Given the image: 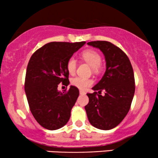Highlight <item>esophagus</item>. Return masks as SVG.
I'll return each mask as SVG.
<instances>
[{
	"instance_id": "esophagus-1",
	"label": "esophagus",
	"mask_w": 158,
	"mask_h": 158,
	"mask_svg": "<svg viewBox=\"0 0 158 158\" xmlns=\"http://www.w3.org/2000/svg\"><path fill=\"white\" fill-rule=\"evenodd\" d=\"M79 94H80L81 95H85V92L84 91V90H79Z\"/></svg>"
}]
</instances>
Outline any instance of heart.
Listing matches in <instances>:
<instances>
[{
    "mask_svg": "<svg viewBox=\"0 0 158 158\" xmlns=\"http://www.w3.org/2000/svg\"><path fill=\"white\" fill-rule=\"evenodd\" d=\"M81 58L92 67L94 72L97 73V72L99 71L100 64L101 61H102V57L97 51L91 50V49L83 50L81 53ZM77 61L75 58H69L66 63V68L68 73L71 74V75L75 73L76 70H77ZM71 83L73 86L77 87L79 89H85L88 87L90 86L93 81H92L91 79H88V78L78 77L72 79Z\"/></svg>",
    "mask_w": 158,
    "mask_h": 158,
    "instance_id": "1",
    "label": "heart"
}]
</instances>
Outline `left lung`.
Here are the masks:
<instances>
[{"label": "left lung", "mask_w": 158, "mask_h": 158, "mask_svg": "<svg viewBox=\"0 0 158 158\" xmlns=\"http://www.w3.org/2000/svg\"><path fill=\"white\" fill-rule=\"evenodd\" d=\"M88 45L99 48L104 54L106 70L102 79L87 94L89 102L85 108L92 126L102 130L115 128L131 108L135 91L133 68L124 52L109 41H96ZM102 90L105 95H101Z\"/></svg>", "instance_id": "8db88e82"}]
</instances>
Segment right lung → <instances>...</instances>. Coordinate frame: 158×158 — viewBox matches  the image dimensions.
Here are the masks:
<instances>
[{
	"instance_id": "add662e5",
	"label": "right lung",
	"mask_w": 158,
	"mask_h": 158,
	"mask_svg": "<svg viewBox=\"0 0 158 158\" xmlns=\"http://www.w3.org/2000/svg\"><path fill=\"white\" fill-rule=\"evenodd\" d=\"M85 44V41L48 43L38 49L29 61L25 93L34 118L46 129H59L70 119L79 89L70 86L61 93L57 88L61 82L69 85L67 61Z\"/></svg>"
}]
</instances>
